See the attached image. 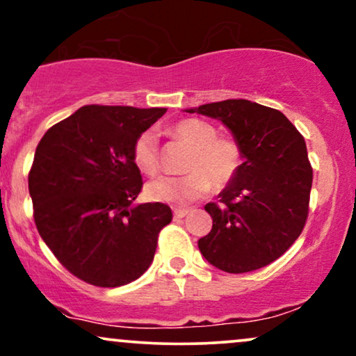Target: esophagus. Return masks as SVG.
<instances>
[{"label":"esophagus","mask_w":356,"mask_h":356,"mask_svg":"<svg viewBox=\"0 0 356 356\" xmlns=\"http://www.w3.org/2000/svg\"><path fill=\"white\" fill-rule=\"evenodd\" d=\"M188 213H190V209H186V208H175L173 209V218L175 219H181V218H185Z\"/></svg>","instance_id":"1"}]
</instances>
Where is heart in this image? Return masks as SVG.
<instances>
[{"instance_id": "heart-1", "label": "heart", "mask_w": 356, "mask_h": 356, "mask_svg": "<svg viewBox=\"0 0 356 356\" xmlns=\"http://www.w3.org/2000/svg\"><path fill=\"white\" fill-rule=\"evenodd\" d=\"M171 134L191 147L185 177L153 178L145 188V195L155 203L185 206L204 196L211 185L225 188L239 173L243 152L234 140L218 137V130L200 118H185L171 127ZM131 158L145 175H153L160 166L155 134L145 130L135 140Z\"/></svg>"}]
</instances>
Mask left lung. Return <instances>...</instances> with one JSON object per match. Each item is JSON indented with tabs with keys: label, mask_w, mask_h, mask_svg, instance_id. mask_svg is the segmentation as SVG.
Returning <instances> with one entry per match:
<instances>
[{
	"label": "left lung",
	"mask_w": 356,
	"mask_h": 356,
	"mask_svg": "<svg viewBox=\"0 0 356 356\" xmlns=\"http://www.w3.org/2000/svg\"><path fill=\"white\" fill-rule=\"evenodd\" d=\"M216 118L243 152L239 173L208 203L213 229L198 241L209 264L229 274L279 259L304 229L312 166L305 140L282 112L244 99L186 108Z\"/></svg>",
	"instance_id": "left-lung-1"
}]
</instances>
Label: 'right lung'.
<instances>
[{
    "label": "right lung",
    "mask_w": 356,
    "mask_h": 356,
    "mask_svg": "<svg viewBox=\"0 0 356 356\" xmlns=\"http://www.w3.org/2000/svg\"><path fill=\"white\" fill-rule=\"evenodd\" d=\"M166 108L84 105L51 127L29 171L36 227L69 272L120 287L148 269L158 232L173 218L163 203L134 204L142 175L131 148Z\"/></svg>",
    "instance_id": "obj_1"
}]
</instances>
